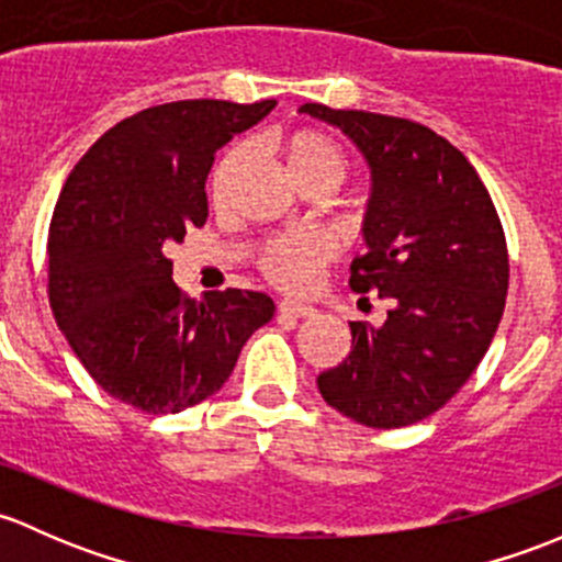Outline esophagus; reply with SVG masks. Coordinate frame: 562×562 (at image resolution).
<instances>
[{
  "label": "esophagus",
  "instance_id": "esophagus-1",
  "mask_svg": "<svg viewBox=\"0 0 562 562\" xmlns=\"http://www.w3.org/2000/svg\"><path fill=\"white\" fill-rule=\"evenodd\" d=\"M279 314L281 316H289V319H308V316H314L316 311L311 308V305L294 303V300H281V303H279Z\"/></svg>",
  "mask_w": 562,
  "mask_h": 562
}]
</instances>
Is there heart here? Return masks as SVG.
<instances>
[{
  "label": "heart",
  "mask_w": 562,
  "mask_h": 562,
  "mask_svg": "<svg viewBox=\"0 0 562 562\" xmlns=\"http://www.w3.org/2000/svg\"><path fill=\"white\" fill-rule=\"evenodd\" d=\"M286 172L297 183L300 192H314V189H335L344 183L349 172V159L344 148L329 135L316 130H294L279 143ZM246 161V146L227 148L211 170V196L213 202H222L233 183L235 172ZM335 257L333 240L316 233L300 235H279L270 238L259 248L257 265L262 276L273 286L286 289V292H305L314 286L316 276L322 273L324 265Z\"/></svg>",
  "instance_id": "1"
}]
</instances>
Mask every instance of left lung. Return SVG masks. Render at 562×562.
<instances>
[{"label":"left lung","instance_id":"1","mask_svg":"<svg viewBox=\"0 0 562 562\" xmlns=\"http://www.w3.org/2000/svg\"><path fill=\"white\" fill-rule=\"evenodd\" d=\"M300 113L338 126L366 156L368 254L351 262L349 286L390 300L381 327L349 322V357L316 384L360 425H414L471 379L506 308L508 251L493 196L462 151L425 124L319 102Z\"/></svg>","mask_w":562,"mask_h":562}]
</instances>
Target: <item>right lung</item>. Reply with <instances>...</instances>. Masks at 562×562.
<instances>
[{"mask_svg":"<svg viewBox=\"0 0 562 562\" xmlns=\"http://www.w3.org/2000/svg\"><path fill=\"white\" fill-rule=\"evenodd\" d=\"M276 100H181L108 130L69 172L48 229L54 319L91 379L146 414H178L222 390L254 329L262 292L187 297L167 248L207 218L205 178L224 143Z\"/></svg>","mask_w":562,"mask_h":562,"instance_id":"obj_1","label":"right lung"}]
</instances>
